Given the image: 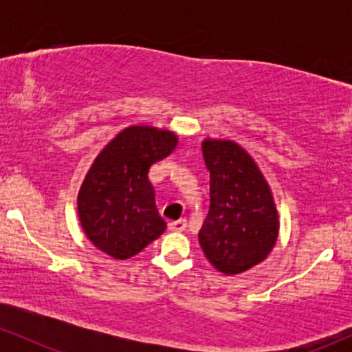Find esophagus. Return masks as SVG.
<instances>
[{"instance_id": "34e87169", "label": "esophagus", "mask_w": 352, "mask_h": 352, "mask_svg": "<svg viewBox=\"0 0 352 352\" xmlns=\"http://www.w3.org/2000/svg\"><path fill=\"white\" fill-rule=\"evenodd\" d=\"M185 227H187V220H185V218L168 223V230H170V232H184Z\"/></svg>"}]
</instances>
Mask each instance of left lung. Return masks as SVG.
I'll use <instances>...</instances> for the list:
<instances>
[{"mask_svg": "<svg viewBox=\"0 0 352 352\" xmlns=\"http://www.w3.org/2000/svg\"><path fill=\"white\" fill-rule=\"evenodd\" d=\"M210 208L199 232L207 260L218 272L238 274L261 263L280 230L272 188L248 152L233 140L205 139Z\"/></svg>", "mask_w": 352, "mask_h": 352, "instance_id": "left-lung-1", "label": "left lung"}]
</instances>
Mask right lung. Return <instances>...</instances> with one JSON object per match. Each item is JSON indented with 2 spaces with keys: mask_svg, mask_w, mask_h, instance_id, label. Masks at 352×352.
Wrapping results in <instances>:
<instances>
[{
  "mask_svg": "<svg viewBox=\"0 0 352 352\" xmlns=\"http://www.w3.org/2000/svg\"><path fill=\"white\" fill-rule=\"evenodd\" d=\"M179 144L170 131L131 125L100 151L78 195L80 227L96 248L116 260L140 253L164 233L148 168Z\"/></svg>",
  "mask_w": 352,
  "mask_h": 352,
  "instance_id": "right-lung-1",
  "label": "right lung"
}]
</instances>
